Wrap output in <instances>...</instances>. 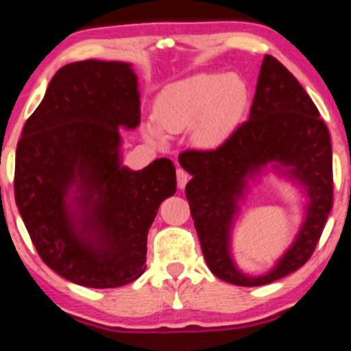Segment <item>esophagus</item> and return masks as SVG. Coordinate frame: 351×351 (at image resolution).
I'll list each match as a JSON object with an SVG mask.
<instances>
[{
    "mask_svg": "<svg viewBox=\"0 0 351 351\" xmlns=\"http://www.w3.org/2000/svg\"><path fill=\"white\" fill-rule=\"evenodd\" d=\"M190 180V176H189V172H185L184 169H177V185H179V189L180 190H184L185 189V185H186V182Z\"/></svg>",
    "mask_w": 351,
    "mask_h": 351,
    "instance_id": "34e87169",
    "label": "esophagus"
}]
</instances>
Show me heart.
<instances>
[{"label":"heart","instance_id":"obj_1","mask_svg":"<svg viewBox=\"0 0 351 351\" xmlns=\"http://www.w3.org/2000/svg\"><path fill=\"white\" fill-rule=\"evenodd\" d=\"M246 95V84L234 73H196L174 81L158 94L155 119L160 128L147 124V137L161 141V129L179 134L191 128L195 145H217L233 128Z\"/></svg>","mask_w":351,"mask_h":351}]
</instances>
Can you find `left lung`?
<instances>
[{"label": "left lung", "mask_w": 351, "mask_h": 351, "mask_svg": "<svg viewBox=\"0 0 351 351\" xmlns=\"http://www.w3.org/2000/svg\"><path fill=\"white\" fill-rule=\"evenodd\" d=\"M185 186L209 270L237 286H263L299 270L313 254L332 208V147L328 126L295 76L265 56L249 119L215 150L180 153ZM273 170L304 191V222L263 276H246L231 256V232L251 181Z\"/></svg>", "instance_id": "obj_1"}]
</instances>
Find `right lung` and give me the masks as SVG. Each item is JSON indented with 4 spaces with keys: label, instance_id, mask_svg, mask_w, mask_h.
Wrapping results in <instances>:
<instances>
[{
    "label": "right lung",
    "instance_id": "right-lung-1",
    "mask_svg": "<svg viewBox=\"0 0 351 351\" xmlns=\"http://www.w3.org/2000/svg\"><path fill=\"white\" fill-rule=\"evenodd\" d=\"M138 124L131 64L90 59L62 66L23 126L19 213L43 262L76 285L119 287L145 271L148 230L177 182L167 158L123 166L119 128Z\"/></svg>",
    "mask_w": 351,
    "mask_h": 351
}]
</instances>
